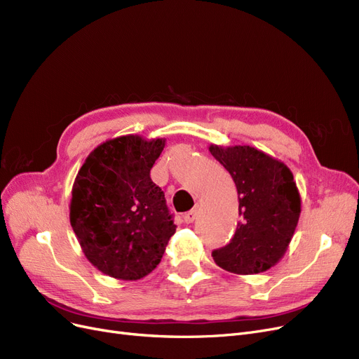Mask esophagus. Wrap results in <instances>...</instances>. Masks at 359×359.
Segmentation results:
<instances>
[{
	"label": "esophagus",
	"instance_id": "1",
	"mask_svg": "<svg viewBox=\"0 0 359 359\" xmlns=\"http://www.w3.org/2000/svg\"><path fill=\"white\" fill-rule=\"evenodd\" d=\"M196 217H198V210L194 208V210L188 211V213L183 216V220H184V223H192L194 220H196Z\"/></svg>",
	"mask_w": 359,
	"mask_h": 359
}]
</instances>
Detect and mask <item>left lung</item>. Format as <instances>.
Masks as SVG:
<instances>
[{"instance_id": "8db88e82", "label": "left lung", "mask_w": 359, "mask_h": 359, "mask_svg": "<svg viewBox=\"0 0 359 359\" xmlns=\"http://www.w3.org/2000/svg\"><path fill=\"white\" fill-rule=\"evenodd\" d=\"M238 191L241 220L229 244L213 251L217 266L236 275L266 272L291 243L302 211L293 172L280 159L248 144H210Z\"/></svg>"}]
</instances>
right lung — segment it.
<instances>
[{
  "mask_svg": "<svg viewBox=\"0 0 359 359\" xmlns=\"http://www.w3.org/2000/svg\"><path fill=\"white\" fill-rule=\"evenodd\" d=\"M165 139L126 135L100 143L72 187L69 220L87 260L115 280L137 281L161 262L176 224L151 168Z\"/></svg>",
  "mask_w": 359,
  "mask_h": 359,
  "instance_id": "1",
  "label": "right lung"
}]
</instances>
